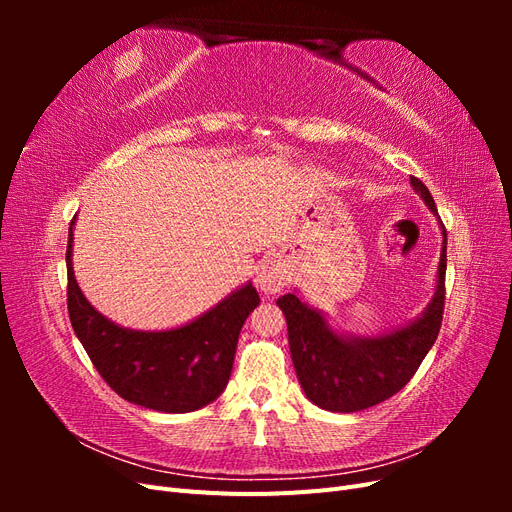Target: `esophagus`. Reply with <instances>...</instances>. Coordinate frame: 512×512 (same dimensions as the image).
<instances>
[{"instance_id":"34e87169","label":"esophagus","mask_w":512,"mask_h":512,"mask_svg":"<svg viewBox=\"0 0 512 512\" xmlns=\"http://www.w3.org/2000/svg\"><path fill=\"white\" fill-rule=\"evenodd\" d=\"M286 282H288L286 269L282 262L275 258H269L262 262L256 271V286L260 288V292H265L267 297H271V294H275V292H280L286 286Z\"/></svg>"}]
</instances>
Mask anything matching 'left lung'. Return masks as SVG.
<instances>
[{"instance_id":"obj_1","label":"left lung","mask_w":512,"mask_h":512,"mask_svg":"<svg viewBox=\"0 0 512 512\" xmlns=\"http://www.w3.org/2000/svg\"><path fill=\"white\" fill-rule=\"evenodd\" d=\"M412 190L438 218V209L425 183L410 177ZM436 273V292L414 320L378 335H354L335 329L329 316L299 297V290L277 299L286 316L294 371L305 397L329 412H359L380 404L404 389L436 344L446 275V230Z\"/></svg>"}]
</instances>
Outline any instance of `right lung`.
Here are the masks:
<instances>
[{"label":"right lung","mask_w":512,"mask_h":512,"mask_svg":"<svg viewBox=\"0 0 512 512\" xmlns=\"http://www.w3.org/2000/svg\"><path fill=\"white\" fill-rule=\"evenodd\" d=\"M68 232V314L72 329L111 389L156 412H194L218 399L230 378L243 322L260 303L252 282L232 290L205 314L164 331L121 327L87 301L72 267Z\"/></svg>","instance_id":"1"}]
</instances>
